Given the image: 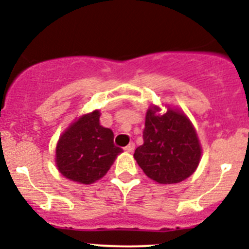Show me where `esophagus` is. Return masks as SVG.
<instances>
[{"label":"esophagus","instance_id":"34e87169","mask_svg":"<svg viewBox=\"0 0 249 249\" xmlns=\"http://www.w3.org/2000/svg\"><path fill=\"white\" fill-rule=\"evenodd\" d=\"M134 149H135V144L132 143V142L125 147V152H127V153H132V152H134Z\"/></svg>","mask_w":249,"mask_h":249}]
</instances>
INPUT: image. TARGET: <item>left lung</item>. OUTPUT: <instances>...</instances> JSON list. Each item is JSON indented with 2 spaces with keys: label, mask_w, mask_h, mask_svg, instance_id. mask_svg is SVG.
I'll list each match as a JSON object with an SVG mask.
<instances>
[{
  "label": "left lung",
  "mask_w": 249,
  "mask_h": 249,
  "mask_svg": "<svg viewBox=\"0 0 249 249\" xmlns=\"http://www.w3.org/2000/svg\"><path fill=\"white\" fill-rule=\"evenodd\" d=\"M160 112L156 105L147 109L143 144L137 147L134 158L156 182L178 183L196 171L202 157L201 142L182 110L168 106L166 112Z\"/></svg>",
  "instance_id": "1"
}]
</instances>
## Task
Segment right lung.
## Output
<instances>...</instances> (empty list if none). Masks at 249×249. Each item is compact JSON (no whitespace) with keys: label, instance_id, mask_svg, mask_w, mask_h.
Returning a JSON list of instances; mask_svg holds the SVG:
<instances>
[{"label":"right lung","instance_id":"obj_1","mask_svg":"<svg viewBox=\"0 0 249 249\" xmlns=\"http://www.w3.org/2000/svg\"><path fill=\"white\" fill-rule=\"evenodd\" d=\"M101 112L83 114L59 136L55 165L64 178L90 185L102 178L123 152L114 144V134L100 124Z\"/></svg>","mask_w":249,"mask_h":249}]
</instances>
